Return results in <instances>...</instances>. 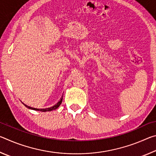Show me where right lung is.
Segmentation results:
<instances>
[{"label": "right lung", "mask_w": 156, "mask_h": 156, "mask_svg": "<svg viewBox=\"0 0 156 156\" xmlns=\"http://www.w3.org/2000/svg\"><path fill=\"white\" fill-rule=\"evenodd\" d=\"M62 97L61 98H60V100H59L58 102H57V103H56V105H54V106H53V107H49V108H46V109H36V108H33V107H29V106H27V105H25V104H24V105H25V106L26 107H27V108H29V109H33V110H36V111H41V112H51V111L56 109L57 108L59 107L60 104L62 103Z\"/></svg>", "instance_id": "1"}]
</instances>
